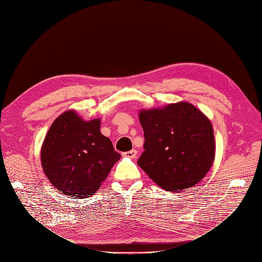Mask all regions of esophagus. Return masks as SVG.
<instances>
[{"label":"esophagus","instance_id":"34e87169","mask_svg":"<svg viewBox=\"0 0 262 262\" xmlns=\"http://www.w3.org/2000/svg\"><path fill=\"white\" fill-rule=\"evenodd\" d=\"M137 154H138L137 149H131V150H128V152H124L123 156H126V157H129V158H136Z\"/></svg>","mask_w":262,"mask_h":262}]
</instances>
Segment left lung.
Returning <instances> with one entry per match:
<instances>
[{
	"label": "left lung",
	"mask_w": 262,
	"mask_h": 262,
	"mask_svg": "<svg viewBox=\"0 0 262 262\" xmlns=\"http://www.w3.org/2000/svg\"><path fill=\"white\" fill-rule=\"evenodd\" d=\"M144 152L138 165L167 191H184L207 175L215 154L213 128L199 109L186 101L142 110Z\"/></svg>",
	"instance_id": "8db88e82"
}]
</instances>
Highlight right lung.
<instances>
[{"mask_svg":"<svg viewBox=\"0 0 262 262\" xmlns=\"http://www.w3.org/2000/svg\"><path fill=\"white\" fill-rule=\"evenodd\" d=\"M99 128V119L84 121L72 110L51 124L41 148V165L59 192L78 199L93 195L120 160Z\"/></svg>","mask_w":262,"mask_h":262,"instance_id":"1","label":"right lung"}]
</instances>
